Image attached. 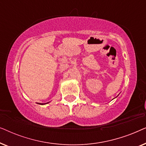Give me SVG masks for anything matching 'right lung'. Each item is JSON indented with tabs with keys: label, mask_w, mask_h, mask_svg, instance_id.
<instances>
[{
	"label": "right lung",
	"mask_w": 146,
	"mask_h": 146,
	"mask_svg": "<svg viewBox=\"0 0 146 146\" xmlns=\"http://www.w3.org/2000/svg\"><path fill=\"white\" fill-rule=\"evenodd\" d=\"M48 102H47V103H46V104H48ZM40 104H41V105H44V104H40Z\"/></svg>",
	"instance_id": "add662e5"
}]
</instances>
